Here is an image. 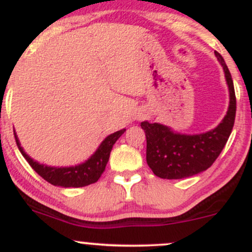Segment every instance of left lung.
Masks as SVG:
<instances>
[{
  "mask_svg": "<svg viewBox=\"0 0 252 252\" xmlns=\"http://www.w3.org/2000/svg\"><path fill=\"white\" fill-rule=\"evenodd\" d=\"M225 73L229 88V108L220 126L199 135H180L158 123L141 122L146 136V161L155 175L183 179L206 171L227 144L235 121L236 97L232 75L224 60L215 52Z\"/></svg>",
  "mask_w": 252,
  "mask_h": 252,
  "instance_id": "obj_1",
  "label": "left lung"
}]
</instances>
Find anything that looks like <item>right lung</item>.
I'll return each mask as SVG.
<instances>
[{
  "label": "right lung",
  "instance_id": "1",
  "mask_svg": "<svg viewBox=\"0 0 252 252\" xmlns=\"http://www.w3.org/2000/svg\"><path fill=\"white\" fill-rule=\"evenodd\" d=\"M124 131H126V129H122V130L116 131V133L108 135L102 141V144L100 145L97 151L85 163L79 164V166L75 167H69V168H55V167H47L32 161L23 151L22 147L19 146V141H18L16 133H14V138H16L19 151L22 152V155L27 159L28 163L46 182L52 185H58V187L63 188H83L86 187V185L93 184V183H96L100 179V177L105 172L106 164H107L108 158H110L111 150L113 147L114 142L118 140L119 136Z\"/></svg>",
  "mask_w": 252,
  "mask_h": 252
}]
</instances>
